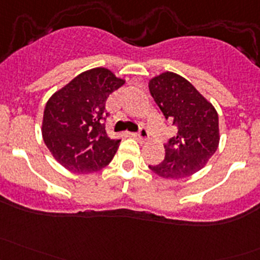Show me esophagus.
Returning a JSON list of instances; mask_svg holds the SVG:
<instances>
[{"label": "esophagus", "instance_id": "obj_1", "mask_svg": "<svg viewBox=\"0 0 260 260\" xmlns=\"http://www.w3.org/2000/svg\"><path fill=\"white\" fill-rule=\"evenodd\" d=\"M131 136H132L133 138H136V140L146 141L147 137H148V131H147L145 127H142L140 129V132H138V133H132V135H131Z\"/></svg>", "mask_w": 260, "mask_h": 260}]
</instances>
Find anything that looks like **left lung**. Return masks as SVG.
Returning a JSON list of instances; mask_svg holds the SVG:
<instances>
[{"label": "left lung", "mask_w": 260, "mask_h": 260, "mask_svg": "<svg viewBox=\"0 0 260 260\" xmlns=\"http://www.w3.org/2000/svg\"><path fill=\"white\" fill-rule=\"evenodd\" d=\"M148 88L165 118L177 127V135L165 145L164 161L148 167L162 179L196 174L219 147L216 109L190 81L172 72L152 78Z\"/></svg>", "instance_id": "1"}]
</instances>
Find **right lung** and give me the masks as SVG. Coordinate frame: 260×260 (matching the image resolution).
<instances>
[{"instance_id": "1", "label": "right lung", "mask_w": 260, "mask_h": 260, "mask_svg": "<svg viewBox=\"0 0 260 260\" xmlns=\"http://www.w3.org/2000/svg\"><path fill=\"white\" fill-rule=\"evenodd\" d=\"M125 83L106 68H94L55 91L45 106L44 142L52 157L72 172L91 174L106 167L120 140L107 136L102 122L106 102Z\"/></svg>"}]
</instances>
